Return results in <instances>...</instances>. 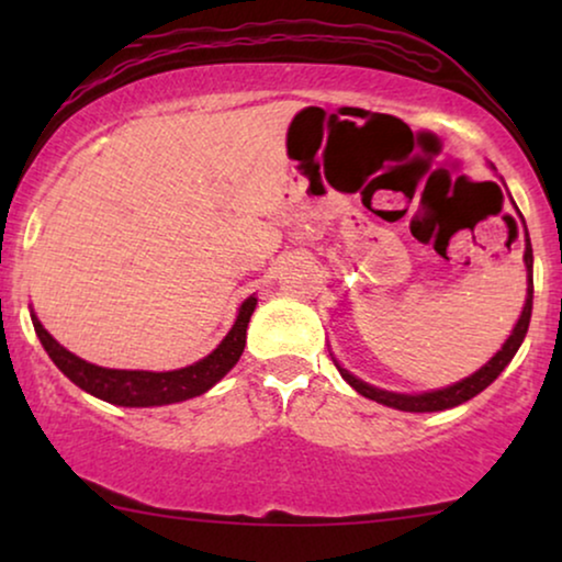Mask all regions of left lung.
<instances>
[{
    "label": "left lung",
    "mask_w": 562,
    "mask_h": 562,
    "mask_svg": "<svg viewBox=\"0 0 562 562\" xmlns=\"http://www.w3.org/2000/svg\"><path fill=\"white\" fill-rule=\"evenodd\" d=\"M509 220L514 222V217H509ZM514 229H517V222H514ZM525 266H527V302H525V310H521V314H519L517 325H514V329H512L509 340L502 345V350H498L486 366H481L479 371H475L473 375H468V379L452 383V386L437 389V391H425V394H394V391L368 386L366 381L356 379V375L345 371V368L335 360L337 371H340L342 379L348 381L360 396L373 398V402H379L383 406H394V409H402V412H442V409H452V406L468 402V398L481 394L483 389L491 386V383L498 379V373H502L504 368L512 363V358L517 356L519 345L527 335L529 317H532V245H529V235H527V248H525Z\"/></svg>",
    "instance_id": "1"
}]
</instances>
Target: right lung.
<instances>
[{
    "mask_svg": "<svg viewBox=\"0 0 562 562\" xmlns=\"http://www.w3.org/2000/svg\"><path fill=\"white\" fill-rule=\"evenodd\" d=\"M258 299L248 296L240 304L237 319L229 333L225 335L217 348L210 356L196 360L194 366L179 368V371H117V368H102L87 363L64 345L53 340V335L41 325V319L33 314V327L41 337L45 352H48L58 371L71 379L76 386L87 394L102 398V402L117 406H164L194 398L204 391H210L225 373L240 360L245 350V333H248L250 314L256 312Z\"/></svg>",
    "mask_w": 562,
    "mask_h": 562,
    "instance_id": "add662e5",
    "label": "right lung"
}]
</instances>
